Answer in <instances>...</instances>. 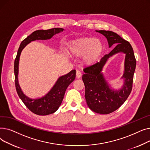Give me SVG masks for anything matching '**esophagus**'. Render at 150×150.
Instances as JSON below:
<instances>
[{
    "instance_id": "34e87169",
    "label": "esophagus",
    "mask_w": 150,
    "mask_h": 150,
    "mask_svg": "<svg viewBox=\"0 0 150 150\" xmlns=\"http://www.w3.org/2000/svg\"><path fill=\"white\" fill-rule=\"evenodd\" d=\"M81 73L80 72V71L77 70L76 72V78L77 79H79V78H81Z\"/></svg>"
}]
</instances>
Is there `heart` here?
Returning a JSON list of instances; mask_svg holds the SVG:
<instances>
[{"label": "heart", "instance_id": "obj_1", "mask_svg": "<svg viewBox=\"0 0 150 150\" xmlns=\"http://www.w3.org/2000/svg\"><path fill=\"white\" fill-rule=\"evenodd\" d=\"M104 52V45L98 40L91 37L78 38L71 41L68 52L71 56H83V63L86 66L95 64Z\"/></svg>", "mask_w": 150, "mask_h": 150}]
</instances>
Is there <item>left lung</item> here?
I'll return each mask as SVG.
<instances>
[{
    "label": "left lung",
    "instance_id": "obj_1",
    "mask_svg": "<svg viewBox=\"0 0 150 150\" xmlns=\"http://www.w3.org/2000/svg\"><path fill=\"white\" fill-rule=\"evenodd\" d=\"M96 31L106 38L109 47L117 45L109 53L105 54L100 62L86 67L82 79L85 86V98L89 108L96 113L108 114L119 109L129 97L132 88L136 60L129 42L111 31ZM120 52L125 54V70L122 77L124 83L120 90H114L110 88L101 72L107 59Z\"/></svg>",
    "mask_w": 150,
    "mask_h": 150
}]
</instances>
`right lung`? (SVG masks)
<instances>
[{
    "mask_svg": "<svg viewBox=\"0 0 150 150\" xmlns=\"http://www.w3.org/2000/svg\"><path fill=\"white\" fill-rule=\"evenodd\" d=\"M61 28H54L49 30L35 31L22 41L14 61V71L16 89L19 98L27 108L35 114L47 115L56 112L60 106L69 85L74 81L76 76V70H72L66 75L60 76L51 90L41 98L31 99L23 93L18 82L19 62L22 50L30 42L36 40H47L53 35L63 31Z\"/></svg>",
    "mask_w": 150,
    "mask_h": 150,
    "instance_id": "1",
    "label": "right lung"
}]
</instances>
